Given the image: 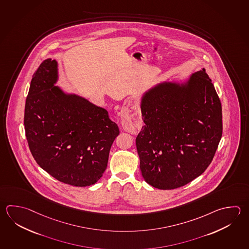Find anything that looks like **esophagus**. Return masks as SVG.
<instances>
[{"instance_id":"esophagus-1","label":"esophagus","mask_w":249,"mask_h":249,"mask_svg":"<svg viewBox=\"0 0 249 249\" xmlns=\"http://www.w3.org/2000/svg\"><path fill=\"white\" fill-rule=\"evenodd\" d=\"M122 125H123V124H122Z\"/></svg>"}]
</instances>
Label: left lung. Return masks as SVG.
Listing matches in <instances>:
<instances>
[{"instance_id":"1","label":"left lung","mask_w":249,"mask_h":249,"mask_svg":"<svg viewBox=\"0 0 249 249\" xmlns=\"http://www.w3.org/2000/svg\"><path fill=\"white\" fill-rule=\"evenodd\" d=\"M144 126L136 137L142 175L159 189L185 186L207 169L222 137V107L204 69L163 81L141 99Z\"/></svg>"}]
</instances>
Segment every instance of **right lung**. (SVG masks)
Returning a JSON list of instances; mask_svg holds the SVG:
<instances>
[{
	"label": "right lung",
	"instance_id": "right-lung-1",
	"mask_svg": "<svg viewBox=\"0 0 249 249\" xmlns=\"http://www.w3.org/2000/svg\"><path fill=\"white\" fill-rule=\"evenodd\" d=\"M58 62L47 59L34 73L24 109L29 148L53 178L87 187L102 177L120 131L107 111L57 86Z\"/></svg>",
	"mask_w": 249,
	"mask_h": 249
}]
</instances>
